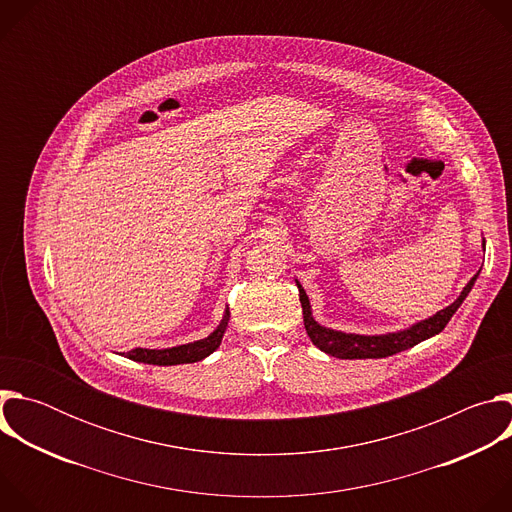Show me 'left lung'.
<instances>
[{"instance_id":"obj_1","label":"left lung","mask_w":512,"mask_h":512,"mask_svg":"<svg viewBox=\"0 0 512 512\" xmlns=\"http://www.w3.org/2000/svg\"><path fill=\"white\" fill-rule=\"evenodd\" d=\"M482 247H486V241H482ZM478 273L468 281V285L462 289L460 298L450 304L448 308L440 310L437 314H433L427 320H421L413 326H409L407 330H399V332H389V334H379V336H360V334H346V332H338L326 326H320L314 318H312V306L310 300L306 296L304 287L296 281L298 289H300V302H302V312H304V326L308 336L312 338L314 346H318L322 352L336 356V358H385L391 354H397L401 350H407L435 334H440L446 324L450 322V318L456 314V310L462 306V302L466 300V296L470 294V289L476 281Z\"/></svg>"}]
</instances>
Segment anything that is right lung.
Returning <instances> with one entry per match:
<instances>
[{
  "label": "right lung",
  "instance_id": "right-lung-1",
  "mask_svg": "<svg viewBox=\"0 0 512 512\" xmlns=\"http://www.w3.org/2000/svg\"><path fill=\"white\" fill-rule=\"evenodd\" d=\"M229 308L225 310V316L218 324V328L196 342L190 344H182V346H172V348H164V350H156V348H133L129 350L125 356L135 360V362H145V364H158V367H172V364H186V362H198L202 358H206L208 354H212L218 346H221L223 334L227 330L229 324Z\"/></svg>",
  "mask_w": 512,
  "mask_h": 512
}]
</instances>
